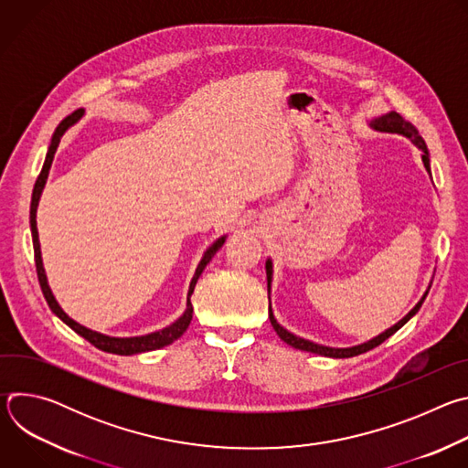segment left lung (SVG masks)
Segmentation results:
<instances>
[{"label": "left lung", "mask_w": 468, "mask_h": 468, "mask_svg": "<svg viewBox=\"0 0 468 468\" xmlns=\"http://www.w3.org/2000/svg\"><path fill=\"white\" fill-rule=\"evenodd\" d=\"M370 125L374 127V129H378V131H387V133H399V135H406V137H410L420 150H422V163H424V166H426V170L430 172V154H428V146H426V143H424V139L420 137V133H419V129L411 123V122H408L402 114H398V112H394V111H390V112H387V114H383V116H379V118H374L372 122H370ZM266 280H269V292H271V282H272V262H271V259L266 261ZM430 291V289H428ZM428 291L424 292V296H422V300L402 318L399 320L398 324H394L392 327H388L387 331H383L381 335H378V337H374L372 341H368V343H363V345H359V346H352V348H329V346H322V345H314V343H311V341H305V339H302V337H296V335H292L291 331H287L285 327H282L280 324H278V320L274 318V313H272V309L269 307V316H271V324H272V327L276 329V333L280 335V339L283 341V343H287L289 346H292V348H296V350H303V352H311V354H318V356H325V357H335V359H343V357H354V356H359V354H365V352H368V350H372V348H376V346H379L383 341H387L390 335H394V333L402 327L411 316H415L417 313H419V309L422 307V303H424V300H426V296H428Z\"/></svg>", "instance_id": "1"}]
</instances>
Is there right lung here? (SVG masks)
<instances>
[{
  "label": "right lung",
  "mask_w": 468,
  "mask_h": 468,
  "mask_svg": "<svg viewBox=\"0 0 468 468\" xmlns=\"http://www.w3.org/2000/svg\"><path fill=\"white\" fill-rule=\"evenodd\" d=\"M83 109H78L74 111L70 116H66L55 129L53 137H51V144L48 148V154H46V161H44V166L37 177V183H35V188H33V196H31V211H29V224H31V235H33V250H35V266H37V276H38V283H40V289H42V294L48 302V305L51 307V311L66 324L70 325L78 335H81L83 339H87L90 345H94L96 348L107 352V354H116V356H133V354H143V352H152V350H157V348H163V346H168L172 345L174 341H177L183 333L186 331L190 320H192V303H190V296L194 292V287H196V282L197 278L202 276L204 269L207 266V262L215 257V253L220 250V246L224 244L226 237L218 239L202 257V261H199L197 269H196V274L190 282V287H188V294H186V309L183 313V316H179L172 325L161 329V331H155V333H150V335H143V337H127V339H118V337H107V335H101V333L98 331H92L81 324H78L76 320H72L69 314H66L60 305L57 303V300L53 298L51 294V289L48 285V280H46V272H44V266H42V257H40V242H38V231H37V207H38V199H40V194H42V188L46 185V179H48V174H49V168H51V161H53V155L57 152V146L60 143V137L64 135V131L69 129L70 125H74L81 116H83Z\"/></svg>",
  "instance_id": "add662e5"
}]
</instances>
